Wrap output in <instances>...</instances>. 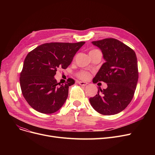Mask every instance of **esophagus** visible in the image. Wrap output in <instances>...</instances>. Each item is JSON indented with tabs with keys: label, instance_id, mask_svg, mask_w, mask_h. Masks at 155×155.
<instances>
[{
	"label": "esophagus",
	"instance_id": "1",
	"mask_svg": "<svg viewBox=\"0 0 155 155\" xmlns=\"http://www.w3.org/2000/svg\"><path fill=\"white\" fill-rule=\"evenodd\" d=\"M78 84H80V85L82 86H85L88 84L87 82H82V81H79V82H78Z\"/></svg>",
	"mask_w": 155,
	"mask_h": 155
}]
</instances>
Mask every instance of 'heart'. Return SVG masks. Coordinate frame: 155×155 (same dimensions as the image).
Wrapping results in <instances>:
<instances>
[{"mask_svg":"<svg viewBox=\"0 0 155 155\" xmlns=\"http://www.w3.org/2000/svg\"><path fill=\"white\" fill-rule=\"evenodd\" d=\"M94 51V50H92ZM78 77L82 79H87L90 77V74L87 71H80L78 73Z\"/></svg>","mask_w":155,"mask_h":155,"instance_id":"heart-1","label":"heart"}]
</instances>
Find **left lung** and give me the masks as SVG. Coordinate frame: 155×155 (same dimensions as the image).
<instances>
[{"label": "left lung", "mask_w": 155, "mask_h": 155, "mask_svg": "<svg viewBox=\"0 0 155 155\" xmlns=\"http://www.w3.org/2000/svg\"><path fill=\"white\" fill-rule=\"evenodd\" d=\"M101 50L105 63L94 78V83L104 82L107 88H99L89 99L92 107L103 115H114L131 102L138 80L137 57L129 46L114 38L92 41Z\"/></svg>", "instance_id": "1"}]
</instances>
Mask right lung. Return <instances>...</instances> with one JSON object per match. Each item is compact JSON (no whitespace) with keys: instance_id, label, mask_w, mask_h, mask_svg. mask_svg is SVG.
<instances>
[{"instance_id":"right-lung-1","label":"right lung","mask_w":155,"mask_h":155,"mask_svg":"<svg viewBox=\"0 0 155 155\" xmlns=\"http://www.w3.org/2000/svg\"><path fill=\"white\" fill-rule=\"evenodd\" d=\"M85 42L50 43L36 47L24 60L20 85L24 99L35 110L43 114L58 111L68 95L72 78L60 85L54 78L57 69L67 68Z\"/></svg>"}]
</instances>
